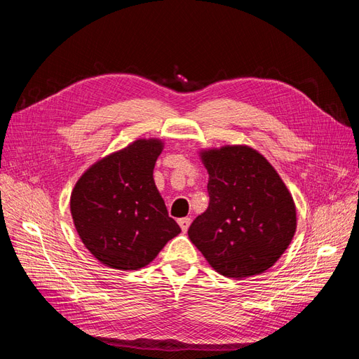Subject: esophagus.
Segmentation results:
<instances>
[{
	"label": "esophagus",
	"instance_id": "esophagus-1",
	"mask_svg": "<svg viewBox=\"0 0 359 359\" xmlns=\"http://www.w3.org/2000/svg\"><path fill=\"white\" fill-rule=\"evenodd\" d=\"M190 223H191V219H190V217H184V219H180V220H178V224H180V227H181V231H182V232H187V231H189Z\"/></svg>",
	"mask_w": 359,
	"mask_h": 359
}]
</instances>
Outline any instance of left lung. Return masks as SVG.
Wrapping results in <instances>:
<instances>
[{
	"instance_id": "1",
	"label": "left lung",
	"mask_w": 359,
	"mask_h": 359,
	"mask_svg": "<svg viewBox=\"0 0 359 359\" xmlns=\"http://www.w3.org/2000/svg\"><path fill=\"white\" fill-rule=\"evenodd\" d=\"M208 170L210 203L189 238L217 273L245 278L265 273L297 231V206L273 165L248 145L199 151Z\"/></svg>"
}]
</instances>
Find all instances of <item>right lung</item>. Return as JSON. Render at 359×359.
<instances>
[{"mask_svg":"<svg viewBox=\"0 0 359 359\" xmlns=\"http://www.w3.org/2000/svg\"><path fill=\"white\" fill-rule=\"evenodd\" d=\"M163 148L158 137L136 139L97 160L74 184L70 212L76 232L106 266L144 268L181 232L154 182Z\"/></svg>","mask_w":359,"mask_h":359,"instance_id":"obj_1","label":"right lung"}]
</instances>
